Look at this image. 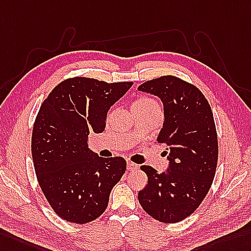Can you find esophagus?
Returning <instances> with one entry per match:
<instances>
[{
  "label": "esophagus",
  "instance_id": "1",
  "mask_svg": "<svg viewBox=\"0 0 251 251\" xmlns=\"http://www.w3.org/2000/svg\"><path fill=\"white\" fill-rule=\"evenodd\" d=\"M137 168H138V166L135 163H133V162H127L126 163V169L130 170V172H132V170H135Z\"/></svg>",
  "mask_w": 251,
  "mask_h": 251
}]
</instances>
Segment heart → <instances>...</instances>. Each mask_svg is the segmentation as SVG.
Returning <instances> with one entry per match:
<instances>
[{
    "instance_id": "b5f03b06",
    "label": "heart",
    "mask_w": 251,
    "mask_h": 251,
    "mask_svg": "<svg viewBox=\"0 0 251 251\" xmlns=\"http://www.w3.org/2000/svg\"><path fill=\"white\" fill-rule=\"evenodd\" d=\"M133 105H140V106H158L157 102L151 98H142L137 100Z\"/></svg>"
}]
</instances>
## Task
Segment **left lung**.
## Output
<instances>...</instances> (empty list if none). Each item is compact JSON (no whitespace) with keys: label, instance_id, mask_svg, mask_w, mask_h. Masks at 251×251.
I'll use <instances>...</instances> for the list:
<instances>
[{"label":"left lung","instance_id":"8db88e82","mask_svg":"<svg viewBox=\"0 0 251 251\" xmlns=\"http://www.w3.org/2000/svg\"><path fill=\"white\" fill-rule=\"evenodd\" d=\"M137 89L163 102L165 121L157 143L166 146L169 160L166 173L140 167L148 184L138 193V201L156 221L179 223L198 209L215 176L218 139L212 109L195 85L174 75L150 79Z\"/></svg>","mask_w":251,"mask_h":251}]
</instances>
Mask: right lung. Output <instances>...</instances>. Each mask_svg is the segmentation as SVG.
Masks as SVG:
<instances>
[{"instance_id":"right-lung-1","label":"right lung","mask_w":251,"mask_h":251,"mask_svg":"<svg viewBox=\"0 0 251 251\" xmlns=\"http://www.w3.org/2000/svg\"><path fill=\"white\" fill-rule=\"evenodd\" d=\"M132 85L69 77L42 102L32 132L34 168L49 204L64 221L83 225L101 216L125 175L124 157L99 156L87 138L104 131L109 107Z\"/></svg>"}]
</instances>
